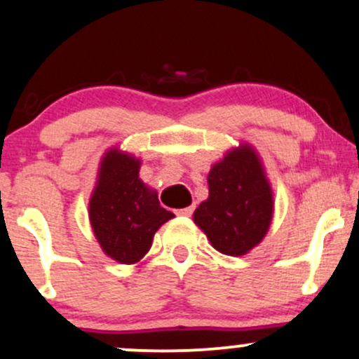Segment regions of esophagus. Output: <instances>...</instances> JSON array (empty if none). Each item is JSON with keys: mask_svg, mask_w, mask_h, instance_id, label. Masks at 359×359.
<instances>
[{"mask_svg": "<svg viewBox=\"0 0 359 359\" xmlns=\"http://www.w3.org/2000/svg\"><path fill=\"white\" fill-rule=\"evenodd\" d=\"M192 212H194L192 205H191V208H184V209H179V211H177V214H179V216H185V217L192 216Z\"/></svg>", "mask_w": 359, "mask_h": 359, "instance_id": "esophagus-1", "label": "esophagus"}]
</instances>
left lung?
<instances>
[{"label":"left lung","mask_w":359,"mask_h":359,"mask_svg":"<svg viewBox=\"0 0 359 359\" xmlns=\"http://www.w3.org/2000/svg\"><path fill=\"white\" fill-rule=\"evenodd\" d=\"M209 197L194 212V222L211 245L241 257L262 243L273 217V192L253 147L243 143L214 163L208 175Z\"/></svg>","instance_id":"1"}]
</instances>
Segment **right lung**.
<instances>
[{"label":"right lung","mask_w":359,"mask_h":359,"mask_svg":"<svg viewBox=\"0 0 359 359\" xmlns=\"http://www.w3.org/2000/svg\"><path fill=\"white\" fill-rule=\"evenodd\" d=\"M140 160L118 148L102 156L89 201V221L109 258L131 265L150 250L154 234L174 212L163 209L156 191L140 179Z\"/></svg>","instance_id":"add662e5"}]
</instances>
